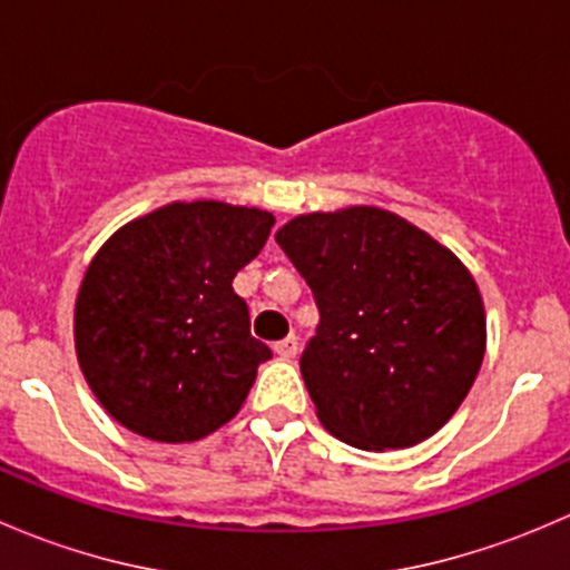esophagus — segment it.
Listing matches in <instances>:
<instances>
[{"label":"esophagus","mask_w":570,"mask_h":570,"mask_svg":"<svg viewBox=\"0 0 570 570\" xmlns=\"http://www.w3.org/2000/svg\"><path fill=\"white\" fill-rule=\"evenodd\" d=\"M273 350L281 355V358H295V355H297V336L281 338V342H275Z\"/></svg>","instance_id":"esophagus-1"}]
</instances>
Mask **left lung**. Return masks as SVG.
<instances>
[{
    "instance_id": "8db88e82",
    "label": "left lung",
    "mask_w": 570,
    "mask_h": 570,
    "mask_svg": "<svg viewBox=\"0 0 570 570\" xmlns=\"http://www.w3.org/2000/svg\"><path fill=\"white\" fill-rule=\"evenodd\" d=\"M275 239L320 312L301 355L320 422L361 450H405L444 428L485 355L469 269L372 206L301 215Z\"/></svg>"
}]
</instances>
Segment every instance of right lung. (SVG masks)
I'll return each mask as SVG.
<instances>
[{"label":"right lung","mask_w":570,"mask_h":570,"mask_svg":"<svg viewBox=\"0 0 570 570\" xmlns=\"http://www.w3.org/2000/svg\"><path fill=\"white\" fill-rule=\"evenodd\" d=\"M275 217L220 200L170 204L107 239L73 312L79 366L109 416L165 444L215 433L273 350L232 281Z\"/></svg>","instance_id":"add662e5"}]
</instances>
